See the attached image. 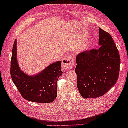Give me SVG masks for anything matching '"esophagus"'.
Segmentation results:
<instances>
[{"label": "esophagus", "instance_id": "obj_1", "mask_svg": "<svg viewBox=\"0 0 128 128\" xmlns=\"http://www.w3.org/2000/svg\"><path fill=\"white\" fill-rule=\"evenodd\" d=\"M75 58L72 56L65 57L62 61V68L64 70H68L71 69L74 64Z\"/></svg>", "mask_w": 128, "mask_h": 128}]
</instances>
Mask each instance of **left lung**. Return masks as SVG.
Here are the masks:
<instances>
[{"label": "left lung", "instance_id": "1", "mask_svg": "<svg viewBox=\"0 0 128 128\" xmlns=\"http://www.w3.org/2000/svg\"><path fill=\"white\" fill-rule=\"evenodd\" d=\"M98 50L92 49L76 56L77 86L84 98L102 96L118 80L120 64L118 50L110 34L99 29Z\"/></svg>", "mask_w": 128, "mask_h": 128}]
</instances>
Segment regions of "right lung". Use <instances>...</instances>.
Segmentation results:
<instances>
[{
    "label": "right lung",
    "instance_id": "1",
    "mask_svg": "<svg viewBox=\"0 0 128 128\" xmlns=\"http://www.w3.org/2000/svg\"><path fill=\"white\" fill-rule=\"evenodd\" d=\"M10 72L12 79L23 97L39 103H48L54 100L57 94V81L63 73L61 61H58L36 75H26L18 64L16 40L13 46Z\"/></svg>",
    "mask_w": 128,
    "mask_h": 128
}]
</instances>
